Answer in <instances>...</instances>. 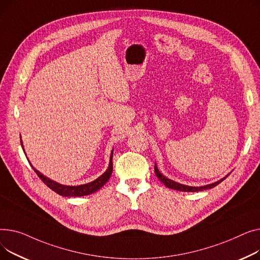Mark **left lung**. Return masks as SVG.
Masks as SVG:
<instances>
[{"mask_svg": "<svg viewBox=\"0 0 260 260\" xmlns=\"http://www.w3.org/2000/svg\"><path fill=\"white\" fill-rule=\"evenodd\" d=\"M154 172L156 174V176L158 177V179L162 182V184L167 187V188H170V189H173V190H178V191H182V192H198V191H203V190H207V189H212L214 188L215 186H217L218 184H220V182L225 179V177H228V175L221 179H219L218 181L216 182H213V184H210V185H207V186H203V187H191V186H186V185H181V184H178V182L176 181H173L169 178H167L166 176H164L159 170L157 169V166L155 164L154 166Z\"/></svg>", "mask_w": 260, "mask_h": 260, "instance_id": "obj_1", "label": "left lung"}]
</instances>
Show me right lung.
Returning a JSON list of instances; mask_svg holds the SVG:
<instances>
[{
	"label": "right lung",
	"mask_w": 260,
	"mask_h": 260,
	"mask_svg": "<svg viewBox=\"0 0 260 260\" xmlns=\"http://www.w3.org/2000/svg\"><path fill=\"white\" fill-rule=\"evenodd\" d=\"M21 145L22 148L24 150L23 147V143L21 141ZM112 155H113V150L111 152V155H110V162H109V167L108 169L106 170L105 173H103L99 178H96L95 180L88 182L86 185H80V186H65V185H60L58 182L44 176L41 172H39L36 168L31 165L32 169L35 170V172L38 174V176L43 180L44 184L47 186L48 188H50L52 191H54L55 193L62 195V196H67V197H75V196H85V195H89V194H92L94 192H96L98 190H100L107 181L109 180L112 171H113V166H112ZM29 161V160H28Z\"/></svg>",
	"instance_id": "right-lung-1"
}]
</instances>
